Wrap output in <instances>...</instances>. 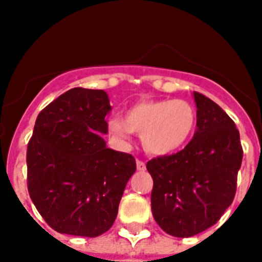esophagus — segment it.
<instances>
[{
  "label": "esophagus",
  "instance_id": "34e87169",
  "mask_svg": "<svg viewBox=\"0 0 262 262\" xmlns=\"http://www.w3.org/2000/svg\"><path fill=\"white\" fill-rule=\"evenodd\" d=\"M136 166H137V170H139V171H144V170L147 168V166H145V163H144L143 160H137V162H136Z\"/></svg>",
  "mask_w": 262,
  "mask_h": 262
}]
</instances>
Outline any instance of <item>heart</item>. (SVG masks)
<instances>
[{
    "instance_id": "1",
    "label": "heart",
    "mask_w": 262,
    "mask_h": 262,
    "mask_svg": "<svg viewBox=\"0 0 262 262\" xmlns=\"http://www.w3.org/2000/svg\"><path fill=\"white\" fill-rule=\"evenodd\" d=\"M197 115L193 104L181 99L141 100L127 110L126 117L108 119V132L119 143L141 133L144 149L152 155L178 151L193 135Z\"/></svg>"
}]
</instances>
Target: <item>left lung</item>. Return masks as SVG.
Returning a JSON list of instances; mask_svg holds the SVG:
<instances>
[{
	"label": "left lung",
	"mask_w": 262,
	"mask_h": 262,
	"mask_svg": "<svg viewBox=\"0 0 262 262\" xmlns=\"http://www.w3.org/2000/svg\"><path fill=\"white\" fill-rule=\"evenodd\" d=\"M197 130L182 151L149 160L152 215L167 234L189 238L205 231L231 205L242 163L239 132L213 100L193 92Z\"/></svg>",
	"instance_id": "left-lung-1"
}]
</instances>
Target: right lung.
<instances>
[{
	"label": "right lung",
	"mask_w": 262,
	"mask_h": 262,
	"mask_svg": "<svg viewBox=\"0 0 262 262\" xmlns=\"http://www.w3.org/2000/svg\"><path fill=\"white\" fill-rule=\"evenodd\" d=\"M103 90L72 88L39 113L27 148L32 203L53 230L102 235L114 223L127 181L136 171L129 154L106 147Z\"/></svg>",
	"instance_id": "obj_1"
}]
</instances>
